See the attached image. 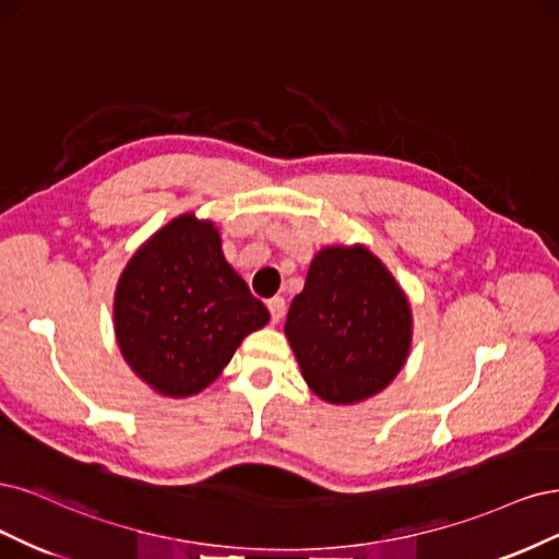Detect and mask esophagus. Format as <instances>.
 I'll use <instances>...</instances> for the list:
<instances>
[{
  "label": "esophagus",
  "mask_w": 559,
  "mask_h": 559,
  "mask_svg": "<svg viewBox=\"0 0 559 559\" xmlns=\"http://www.w3.org/2000/svg\"><path fill=\"white\" fill-rule=\"evenodd\" d=\"M266 309H269V316H272V322H281L283 313H285V299L283 297H272L266 301Z\"/></svg>",
  "instance_id": "1"
}]
</instances>
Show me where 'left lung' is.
<instances>
[{"mask_svg": "<svg viewBox=\"0 0 559 559\" xmlns=\"http://www.w3.org/2000/svg\"><path fill=\"white\" fill-rule=\"evenodd\" d=\"M411 304L367 246L316 253L285 336L320 400L357 404L385 390L411 350Z\"/></svg>", "mask_w": 559, "mask_h": 559, "instance_id": "left-lung-1", "label": "left lung"}]
</instances>
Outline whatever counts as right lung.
I'll return each mask as SVG.
<instances>
[{
	"label": "right lung",
	"mask_w": 559,
	"mask_h": 559,
	"mask_svg": "<svg viewBox=\"0 0 559 559\" xmlns=\"http://www.w3.org/2000/svg\"><path fill=\"white\" fill-rule=\"evenodd\" d=\"M114 322L124 362L162 397L178 400L211 385L269 311L225 260L215 225L183 213L122 269Z\"/></svg>",
	"instance_id": "obj_1"
}]
</instances>
